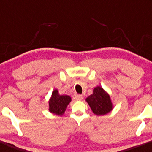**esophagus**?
Segmentation results:
<instances>
[{
    "mask_svg": "<svg viewBox=\"0 0 152 152\" xmlns=\"http://www.w3.org/2000/svg\"><path fill=\"white\" fill-rule=\"evenodd\" d=\"M73 98H74V99H75V100H76V101H81L83 99V96L80 95V94H76V95H74Z\"/></svg>",
    "mask_w": 152,
    "mask_h": 152,
    "instance_id": "34e87169",
    "label": "esophagus"
}]
</instances>
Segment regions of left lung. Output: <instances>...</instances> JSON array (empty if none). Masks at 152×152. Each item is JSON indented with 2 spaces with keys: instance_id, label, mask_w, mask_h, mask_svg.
Segmentation results:
<instances>
[{
  "instance_id": "8db88e82",
  "label": "left lung",
  "mask_w": 152,
  "mask_h": 152,
  "mask_svg": "<svg viewBox=\"0 0 152 152\" xmlns=\"http://www.w3.org/2000/svg\"><path fill=\"white\" fill-rule=\"evenodd\" d=\"M86 102L96 116H104L113 109L111 97L102 86L95 87L93 94L87 97Z\"/></svg>"
}]
</instances>
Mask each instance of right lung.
Wrapping results in <instances>:
<instances>
[{"instance_id": "1", "label": "right lung", "mask_w": 152, "mask_h": 152, "mask_svg": "<svg viewBox=\"0 0 152 152\" xmlns=\"http://www.w3.org/2000/svg\"><path fill=\"white\" fill-rule=\"evenodd\" d=\"M71 102V98L69 96L60 95L58 90L54 89L48 101V110L51 114L61 116Z\"/></svg>"}]
</instances>
